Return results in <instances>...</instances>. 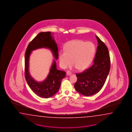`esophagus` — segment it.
<instances>
[{
    "mask_svg": "<svg viewBox=\"0 0 132 132\" xmlns=\"http://www.w3.org/2000/svg\"><path fill=\"white\" fill-rule=\"evenodd\" d=\"M67 76L71 75V72H69V71H67Z\"/></svg>",
    "mask_w": 132,
    "mask_h": 132,
    "instance_id": "esophagus-1",
    "label": "esophagus"
}]
</instances>
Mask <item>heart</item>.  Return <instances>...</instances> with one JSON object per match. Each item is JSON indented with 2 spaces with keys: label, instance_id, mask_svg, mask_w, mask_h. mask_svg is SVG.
<instances>
[{
  "label": "heart",
  "instance_id": "1",
  "mask_svg": "<svg viewBox=\"0 0 132 132\" xmlns=\"http://www.w3.org/2000/svg\"><path fill=\"white\" fill-rule=\"evenodd\" d=\"M95 52V46L91 42L80 39L71 41L65 45V50H61L59 52L60 66L65 69L72 62L71 69L85 70L92 62Z\"/></svg>",
  "mask_w": 132,
  "mask_h": 132
}]
</instances>
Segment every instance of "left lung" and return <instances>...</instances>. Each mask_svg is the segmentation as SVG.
<instances>
[{"label": "left lung", "instance_id": "obj_1", "mask_svg": "<svg viewBox=\"0 0 132 132\" xmlns=\"http://www.w3.org/2000/svg\"><path fill=\"white\" fill-rule=\"evenodd\" d=\"M98 45L93 65L76 75L77 80L75 88L78 92L85 96L98 93L104 85L110 70V57L105 44L96 36Z\"/></svg>", "mask_w": 132, "mask_h": 132}]
</instances>
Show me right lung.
<instances>
[{"instance_id": "right-lung-1", "label": "right lung", "mask_w": 132, "mask_h": 132, "mask_svg": "<svg viewBox=\"0 0 132 132\" xmlns=\"http://www.w3.org/2000/svg\"><path fill=\"white\" fill-rule=\"evenodd\" d=\"M40 48L50 50L56 60L58 59V49L53 34L51 32H41L29 44L25 55V75L32 90L42 98H49L59 91L61 80L65 76V71L57 70L55 60H53L49 73L43 81H37L31 76L29 71V57L32 52Z\"/></svg>"}]
</instances>
